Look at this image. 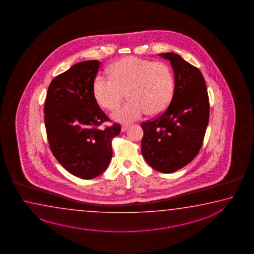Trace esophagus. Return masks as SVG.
Instances as JSON below:
<instances>
[{
    "mask_svg": "<svg viewBox=\"0 0 254 254\" xmlns=\"http://www.w3.org/2000/svg\"><path fill=\"white\" fill-rule=\"evenodd\" d=\"M128 127H129V125H124L123 126H122V131H125L126 129H128Z\"/></svg>",
    "mask_w": 254,
    "mask_h": 254,
    "instance_id": "esophagus-1",
    "label": "esophagus"
}]
</instances>
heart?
Wrapping results in <instances>:
<instances>
[{
  "mask_svg": "<svg viewBox=\"0 0 254 254\" xmlns=\"http://www.w3.org/2000/svg\"><path fill=\"white\" fill-rule=\"evenodd\" d=\"M111 75H97L93 91L99 106L116 110L126 93L129 101L113 115L114 119L129 123L139 119L148 111L157 115L169 106L175 94V76L163 62L127 57L110 68Z\"/></svg>",
  "mask_w": 254,
  "mask_h": 254,
  "instance_id": "1",
  "label": "heart"
}]
</instances>
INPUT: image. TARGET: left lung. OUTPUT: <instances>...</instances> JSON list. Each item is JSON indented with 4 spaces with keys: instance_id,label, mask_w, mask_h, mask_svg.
I'll use <instances>...</instances> for the list:
<instances>
[{
    "instance_id": "8db88e82",
    "label": "left lung",
    "mask_w": 254,
    "mask_h": 254,
    "mask_svg": "<svg viewBox=\"0 0 254 254\" xmlns=\"http://www.w3.org/2000/svg\"><path fill=\"white\" fill-rule=\"evenodd\" d=\"M160 56L170 61L175 72V94L159 116L141 123V153L154 169L174 173L198 155L209 119V100L200 70L174 53Z\"/></svg>"
}]
</instances>
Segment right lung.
I'll return each instance as SVG.
<instances>
[{"label": "right lung", "instance_id": "1", "mask_svg": "<svg viewBox=\"0 0 254 254\" xmlns=\"http://www.w3.org/2000/svg\"><path fill=\"white\" fill-rule=\"evenodd\" d=\"M100 62L85 61L52 80L44 107L45 125L53 155L71 175L81 179L99 176L113 156L112 139L120 133L98 106L93 85Z\"/></svg>", "mask_w": 254, "mask_h": 254}]
</instances>
